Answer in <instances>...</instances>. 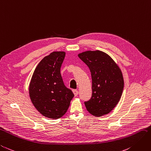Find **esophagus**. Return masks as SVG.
<instances>
[{"instance_id": "esophagus-1", "label": "esophagus", "mask_w": 151, "mask_h": 151, "mask_svg": "<svg viewBox=\"0 0 151 151\" xmlns=\"http://www.w3.org/2000/svg\"><path fill=\"white\" fill-rule=\"evenodd\" d=\"M72 91H73V93H74V94L75 96H77V95H78L79 93H78V91H77V89H73Z\"/></svg>"}]
</instances>
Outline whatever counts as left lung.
<instances>
[{
  "mask_svg": "<svg viewBox=\"0 0 151 151\" xmlns=\"http://www.w3.org/2000/svg\"><path fill=\"white\" fill-rule=\"evenodd\" d=\"M91 72L92 96L84 105L96 117L107 114L119 102L124 80L119 66L111 56L101 51H87L78 55Z\"/></svg>",
  "mask_w": 151,
  "mask_h": 151,
  "instance_id": "8db88e82",
  "label": "left lung"
}]
</instances>
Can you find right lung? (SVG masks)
I'll return each instance as SVG.
<instances>
[{"mask_svg": "<svg viewBox=\"0 0 151 151\" xmlns=\"http://www.w3.org/2000/svg\"><path fill=\"white\" fill-rule=\"evenodd\" d=\"M65 56L64 51H54L44 57L35 68L29 85L32 104L41 114L51 119L62 117L74 96L60 74Z\"/></svg>", "mask_w": 151, "mask_h": 151, "instance_id": "obj_1", "label": "right lung"}]
</instances>
